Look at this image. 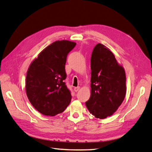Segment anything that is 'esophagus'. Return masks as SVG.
Masks as SVG:
<instances>
[{
	"label": "esophagus",
	"instance_id": "obj_1",
	"mask_svg": "<svg viewBox=\"0 0 152 152\" xmlns=\"http://www.w3.org/2000/svg\"><path fill=\"white\" fill-rule=\"evenodd\" d=\"M79 90H80L79 86H78V87H75V88H74V91H75V92H77Z\"/></svg>",
	"mask_w": 152,
	"mask_h": 152
}]
</instances>
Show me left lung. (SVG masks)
<instances>
[{
  "label": "left lung",
  "instance_id": "obj_1",
  "mask_svg": "<svg viewBox=\"0 0 152 152\" xmlns=\"http://www.w3.org/2000/svg\"><path fill=\"white\" fill-rule=\"evenodd\" d=\"M91 96L86 105L95 117L105 118L117 111L126 95V75L114 55L101 43L91 56Z\"/></svg>",
  "mask_w": 152,
  "mask_h": 152
}]
</instances>
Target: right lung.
<instances>
[{"mask_svg": "<svg viewBox=\"0 0 152 152\" xmlns=\"http://www.w3.org/2000/svg\"><path fill=\"white\" fill-rule=\"evenodd\" d=\"M76 43L62 40L53 42L31 62L27 72L26 94L34 108L47 116L63 112L71 101L64 80L67 55Z\"/></svg>", "mask_w": 152, "mask_h": 152, "instance_id": "right-lung-1", "label": "right lung"}]
</instances>
